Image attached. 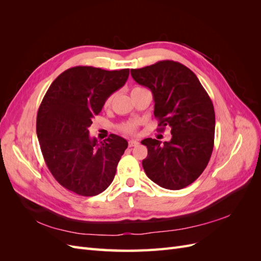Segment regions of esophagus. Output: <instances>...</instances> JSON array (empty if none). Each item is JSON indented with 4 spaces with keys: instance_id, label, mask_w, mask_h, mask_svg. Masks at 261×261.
<instances>
[{
    "instance_id": "esophagus-1",
    "label": "esophagus",
    "mask_w": 261,
    "mask_h": 261,
    "mask_svg": "<svg viewBox=\"0 0 261 261\" xmlns=\"http://www.w3.org/2000/svg\"><path fill=\"white\" fill-rule=\"evenodd\" d=\"M139 143H138V140H134V139H132V140H129L128 141V146L129 147H135V146H137Z\"/></svg>"
}]
</instances>
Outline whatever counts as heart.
<instances>
[{
    "label": "heart",
    "mask_w": 261,
    "mask_h": 261,
    "mask_svg": "<svg viewBox=\"0 0 261 261\" xmlns=\"http://www.w3.org/2000/svg\"><path fill=\"white\" fill-rule=\"evenodd\" d=\"M138 89H143V88H140V87H134L132 92L135 91V90H138ZM112 100H113V94H111V96H110V97L106 100L105 107H106V108H109L110 106H111ZM136 128H137V122L124 123V124H122V125L120 126V129H121L123 133H126V134H133L134 132L136 130Z\"/></svg>",
    "instance_id": "obj_1"
}]
</instances>
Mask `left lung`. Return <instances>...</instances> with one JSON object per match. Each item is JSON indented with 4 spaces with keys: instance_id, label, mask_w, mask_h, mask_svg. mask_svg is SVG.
Segmentation results:
<instances>
[{
    "instance_id": "8db88e82",
    "label": "left lung",
    "mask_w": 261,
    "mask_h": 261,
    "mask_svg": "<svg viewBox=\"0 0 261 261\" xmlns=\"http://www.w3.org/2000/svg\"><path fill=\"white\" fill-rule=\"evenodd\" d=\"M139 85L151 90L160 132L171 129L170 141L146 138L143 160L147 176L159 186L177 191L200 176L215 144L216 115L212 101L197 76L174 61L130 69Z\"/></svg>"
}]
</instances>
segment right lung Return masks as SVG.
Instances as JSON below:
<instances>
[{"label":"right lung","instance_id":"add662e5","mask_svg":"<svg viewBox=\"0 0 261 261\" xmlns=\"http://www.w3.org/2000/svg\"><path fill=\"white\" fill-rule=\"evenodd\" d=\"M129 69L75 66L59 75L38 110L37 136L46 167L68 191L96 196L110 186L128 143L111 134L89 136L92 118L127 81Z\"/></svg>","mask_w":261,"mask_h":261}]
</instances>
